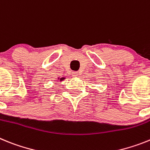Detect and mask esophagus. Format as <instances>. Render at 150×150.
Returning <instances> with one entry per match:
<instances>
[{"label":"esophagus","mask_w":150,"mask_h":150,"mask_svg":"<svg viewBox=\"0 0 150 150\" xmlns=\"http://www.w3.org/2000/svg\"><path fill=\"white\" fill-rule=\"evenodd\" d=\"M71 75H72V76L73 77H77V76H79V72H78V71H73Z\"/></svg>","instance_id":"34e87169"}]
</instances>
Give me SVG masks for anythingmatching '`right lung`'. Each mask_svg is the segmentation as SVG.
Here are the masks:
<instances>
[{
	"label": "right lung",
	"instance_id": "add662e5",
	"mask_svg": "<svg viewBox=\"0 0 150 150\" xmlns=\"http://www.w3.org/2000/svg\"><path fill=\"white\" fill-rule=\"evenodd\" d=\"M65 78H61L60 79H59V81H62V80H64Z\"/></svg>",
	"mask_w": 150,
	"mask_h": 150
}]
</instances>
